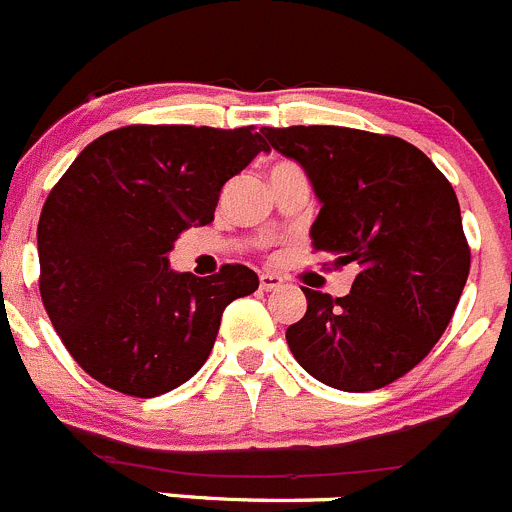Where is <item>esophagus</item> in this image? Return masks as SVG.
Returning a JSON list of instances; mask_svg holds the SVG:
<instances>
[{"label": "esophagus", "mask_w": 512, "mask_h": 512, "mask_svg": "<svg viewBox=\"0 0 512 512\" xmlns=\"http://www.w3.org/2000/svg\"><path fill=\"white\" fill-rule=\"evenodd\" d=\"M259 284H261V289H264V291H276L281 284H284V279H281V276H276V274H261Z\"/></svg>", "instance_id": "esophagus-1"}]
</instances>
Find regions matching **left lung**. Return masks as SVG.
Wrapping results in <instances>:
<instances>
[{"label":"left lung","mask_w":512,"mask_h":512,"mask_svg":"<svg viewBox=\"0 0 512 512\" xmlns=\"http://www.w3.org/2000/svg\"><path fill=\"white\" fill-rule=\"evenodd\" d=\"M296 160L321 211L311 246L357 269L347 296L301 286L306 314L286 329L296 362L344 392L394 382L430 354L470 274L460 203L415 145L334 125L261 128Z\"/></svg>","instance_id":"1"}]
</instances>
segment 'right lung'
<instances>
[{
  "label": "right lung",
  "instance_id": "add662e5",
  "mask_svg": "<svg viewBox=\"0 0 512 512\" xmlns=\"http://www.w3.org/2000/svg\"><path fill=\"white\" fill-rule=\"evenodd\" d=\"M259 153L251 128L128 125L92 140L47 196L37 226L40 294L67 352L90 377L158 397L211 354L223 309L259 289L248 266L178 274L168 253L208 226L226 180Z\"/></svg>",
  "mask_w": 512,
  "mask_h": 512
}]
</instances>
